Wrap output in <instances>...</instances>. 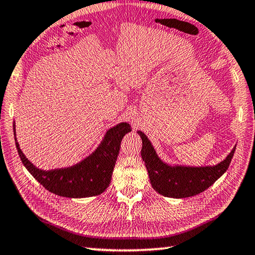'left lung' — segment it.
Returning <instances> with one entry per match:
<instances>
[{
	"label": "left lung",
	"instance_id": "8db88e82",
	"mask_svg": "<svg viewBox=\"0 0 255 255\" xmlns=\"http://www.w3.org/2000/svg\"><path fill=\"white\" fill-rule=\"evenodd\" d=\"M142 139L141 155L153 189L164 197L186 198L209 188L230 167L236 145L226 159L215 166L185 167L169 166L158 157L154 148L143 132L137 131Z\"/></svg>",
	"mask_w": 255,
	"mask_h": 255
}]
</instances>
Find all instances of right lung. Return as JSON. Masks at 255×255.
Here are the masks:
<instances>
[{"label":"right lung","mask_w":255,"mask_h":255,"mask_svg":"<svg viewBox=\"0 0 255 255\" xmlns=\"http://www.w3.org/2000/svg\"><path fill=\"white\" fill-rule=\"evenodd\" d=\"M15 135V124L13 123ZM132 131L131 125L122 122L106 132L104 139L94 152L75 166L42 170L33 166L20 149L15 139L17 153L31 175L50 193L67 198L92 197L102 194L109 187L120 152L123 136Z\"/></svg>","instance_id":"1"}]
</instances>
